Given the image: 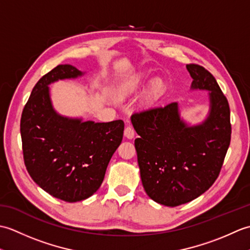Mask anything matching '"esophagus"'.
Instances as JSON below:
<instances>
[{
    "label": "esophagus",
    "mask_w": 250,
    "mask_h": 250,
    "mask_svg": "<svg viewBox=\"0 0 250 250\" xmlns=\"http://www.w3.org/2000/svg\"><path fill=\"white\" fill-rule=\"evenodd\" d=\"M134 135H135V132H134V129L132 128V125H126L125 129V136L126 137V139L132 140L134 137Z\"/></svg>",
    "instance_id": "obj_1"
}]
</instances>
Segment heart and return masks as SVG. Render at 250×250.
I'll return each instance as SVG.
<instances>
[{"mask_svg": "<svg viewBox=\"0 0 250 250\" xmlns=\"http://www.w3.org/2000/svg\"><path fill=\"white\" fill-rule=\"evenodd\" d=\"M147 77L145 76V74H135V75H132L128 78H125L124 81H121L115 86V94L116 97H118L120 99H125L126 97H129L132 93H134L137 91L144 83L146 82ZM164 87V83L161 81V79H155L152 81L150 83V89L149 92L151 95H156L158 93H160L162 91V89Z\"/></svg>", "mask_w": 250, "mask_h": 250, "instance_id": "obj_1", "label": "heart"}]
</instances>
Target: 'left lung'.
<instances>
[{
    "label": "left lung",
    "mask_w": 250,
    "mask_h": 250,
    "mask_svg": "<svg viewBox=\"0 0 250 250\" xmlns=\"http://www.w3.org/2000/svg\"><path fill=\"white\" fill-rule=\"evenodd\" d=\"M191 91H208V111L186 120L178 103L136 111L131 122L141 179L147 195L164 206H178L203 194L215 183L231 140L230 107L215 77L204 67L186 65Z\"/></svg>",
    "instance_id": "obj_1"
}]
</instances>
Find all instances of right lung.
Wrapping results in <instances>:
<instances>
[{
	"instance_id": "right-lung-1",
	"label": "right lung",
	"mask_w": 250,
	"mask_h": 250,
	"mask_svg": "<svg viewBox=\"0 0 250 250\" xmlns=\"http://www.w3.org/2000/svg\"><path fill=\"white\" fill-rule=\"evenodd\" d=\"M84 74L70 64L47 73L32 90L20 122L30 176L50 195L71 203L97 192L125 129L122 120L84 121L83 117H68L56 110L49 84Z\"/></svg>"
}]
</instances>
